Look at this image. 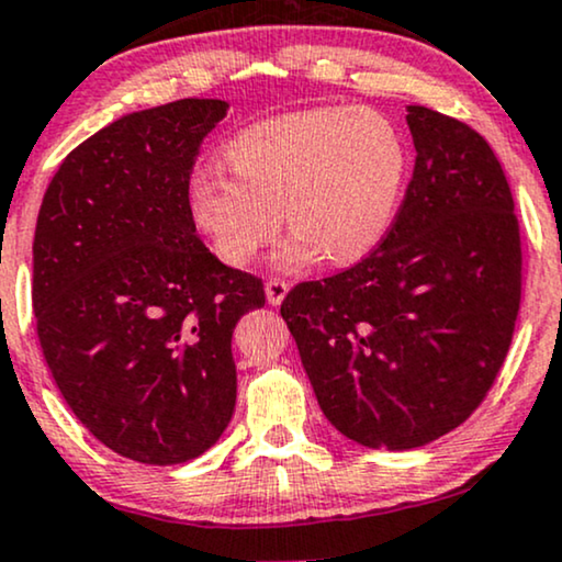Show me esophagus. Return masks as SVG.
<instances>
[{
    "mask_svg": "<svg viewBox=\"0 0 562 562\" xmlns=\"http://www.w3.org/2000/svg\"><path fill=\"white\" fill-rule=\"evenodd\" d=\"M290 285L285 280H280V277H272V280H267L265 285V293H267V303L269 305H280L282 301H285Z\"/></svg>",
    "mask_w": 562,
    "mask_h": 562,
    "instance_id": "34e87169",
    "label": "esophagus"
}]
</instances>
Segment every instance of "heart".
Listing matches in <instances>:
<instances>
[{
	"label": "heart",
	"instance_id": "heart-1",
	"mask_svg": "<svg viewBox=\"0 0 562 562\" xmlns=\"http://www.w3.org/2000/svg\"><path fill=\"white\" fill-rule=\"evenodd\" d=\"M229 170L196 166L187 183L196 228L225 265L246 267L282 231L285 269L366 259L392 231L409 179V145L392 119L350 105L246 126L225 147Z\"/></svg>",
	"mask_w": 562,
	"mask_h": 562
}]
</instances>
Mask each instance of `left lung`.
Returning <instances> with one entry per match:
<instances>
[{
  "mask_svg": "<svg viewBox=\"0 0 562 562\" xmlns=\"http://www.w3.org/2000/svg\"><path fill=\"white\" fill-rule=\"evenodd\" d=\"M407 124L417 158L392 231L280 308L326 420L386 451L430 443L480 407L521 303V238L495 153L425 105H407Z\"/></svg>",
  "mask_w": 562,
  "mask_h": 562,
  "instance_id": "left-lung-1",
  "label": "left lung"
}]
</instances>
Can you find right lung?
I'll return each mask as SVG.
<instances>
[{
	"instance_id": "obj_1",
	"label": "right lung",
	"mask_w": 562,
	"mask_h": 562,
	"mask_svg": "<svg viewBox=\"0 0 562 562\" xmlns=\"http://www.w3.org/2000/svg\"><path fill=\"white\" fill-rule=\"evenodd\" d=\"M228 113L215 98L134 111L48 183L33 238L41 350L77 420L142 464L202 457L236 407L231 339L265 305L259 277L196 236L187 183Z\"/></svg>"
}]
</instances>
